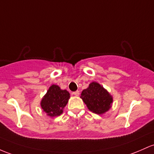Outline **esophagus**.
I'll return each mask as SVG.
<instances>
[{"instance_id": "esophagus-1", "label": "esophagus", "mask_w": 154, "mask_h": 154, "mask_svg": "<svg viewBox=\"0 0 154 154\" xmlns=\"http://www.w3.org/2000/svg\"><path fill=\"white\" fill-rule=\"evenodd\" d=\"M73 94L74 96H79L80 95V91H74V92H73Z\"/></svg>"}]
</instances>
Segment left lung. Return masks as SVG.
<instances>
[{
  "mask_svg": "<svg viewBox=\"0 0 154 154\" xmlns=\"http://www.w3.org/2000/svg\"><path fill=\"white\" fill-rule=\"evenodd\" d=\"M80 98L89 110L99 115L109 110L113 101L108 91L96 82H91L88 88L82 91Z\"/></svg>",
  "mask_w": 154,
  "mask_h": 154,
  "instance_id": "obj_1",
  "label": "left lung"
}]
</instances>
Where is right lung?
<instances>
[{
  "mask_svg": "<svg viewBox=\"0 0 154 154\" xmlns=\"http://www.w3.org/2000/svg\"><path fill=\"white\" fill-rule=\"evenodd\" d=\"M69 98L70 94L66 90H61L58 85H52L42 98L41 107L48 116H58L63 113Z\"/></svg>",
  "mask_w": 154,
  "mask_h": 154,
  "instance_id": "right-lung-1",
  "label": "right lung"
}]
</instances>
